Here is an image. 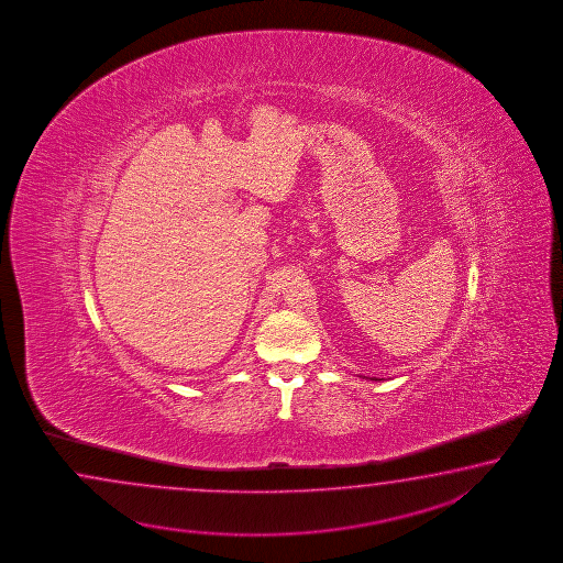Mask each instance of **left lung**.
<instances>
[{"mask_svg":"<svg viewBox=\"0 0 563 563\" xmlns=\"http://www.w3.org/2000/svg\"><path fill=\"white\" fill-rule=\"evenodd\" d=\"M372 380H376V378H372Z\"/></svg>","mask_w":563,"mask_h":563,"instance_id":"obj_1","label":"left lung"}]
</instances>
